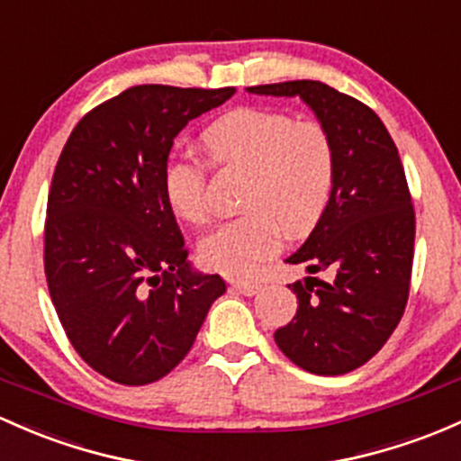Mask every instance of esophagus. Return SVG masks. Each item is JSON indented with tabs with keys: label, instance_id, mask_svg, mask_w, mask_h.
<instances>
[{
	"label": "esophagus",
	"instance_id": "1",
	"mask_svg": "<svg viewBox=\"0 0 461 461\" xmlns=\"http://www.w3.org/2000/svg\"><path fill=\"white\" fill-rule=\"evenodd\" d=\"M231 287L243 295H256L260 292V283H256V280H234Z\"/></svg>",
	"mask_w": 461,
	"mask_h": 461
}]
</instances>
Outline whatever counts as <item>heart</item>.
Returning a JSON list of instances; mask_svg holds the SVG:
<instances>
[{
  "label": "heart",
  "mask_w": 461,
  "mask_h": 461,
  "mask_svg": "<svg viewBox=\"0 0 461 461\" xmlns=\"http://www.w3.org/2000/svg\"><path fill=\"white\" fill-rule=\"evenodd\" d=\"M203 145L216 166L249 172L240 194L243 214L216 227L198 247L207 267L249 276L280 249L285 231L303 236L316 227L336 178V148L324 125L278 110L239 108L203 132ZM163 192L185 221L201 225L212 218L210 172L201 158H169Z\"/></svg>",
  "instance_id": "obj_1"
}]
</instances>
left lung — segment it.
Listing matches in <instances>:
<instances>
[{
	"mask_svg": "<svg viewBox=\"0 0 461 461\" xmlns=\"http://www.w3.org/2000/svg\"><path fill=\"white\" fill-rule=\"evenodd\" d=\"M247 90L298 95L336 148L327 207L307 243L287 258L329 278L309 276L289 285L298 309L274 340L300 369L342 375L386 345L409 300L415 210L404 166L380 116L345 92L312 79Z\"/></svg>",
	"mask_w": 461,
	"mask_h": 461,
	"instance_id": "1",
	"label": "left lung"
}]
</instances>
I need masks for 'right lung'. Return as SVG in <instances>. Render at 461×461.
Here are the masks:
<instances>
[{"label":"right lung","instance_id":"obj_1","mask_svg":"<svg viewBox=\"0 0 461 461\" xmlns=\"http://www.w3.org/2000/svg\"><path fill=\"white\" fill-rule=\"evenodd\" d=\"M234 92L134 86L84 114L61 149L43 225L48 292L81 360L116 384L166 377L225 294L221 276L187 265L163 169L187 121Z\"/></svg>","mask_w":461,"mask_h":461}]
</instances>
